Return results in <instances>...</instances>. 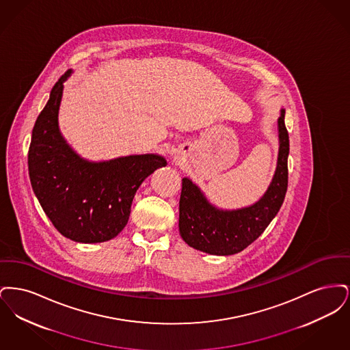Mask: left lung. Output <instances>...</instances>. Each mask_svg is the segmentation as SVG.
Instances as JSON below:
<instances>
[{
	"label": "left lung",
	"mask_w": 350,
	"mask_h": 350,
	"mask_svg": "<svg viewBox=\"0 0 350 350\" xmlns=\"http://www.w3.org/2000/svg\"><path fill=\"white\" fill-rule=\"evenodd\" d=\"M280 153L277 170L264 197L250 207L224 211L208 203L198 186L183 178L180 198V233L194 250L210 254L228 256L250 245L265 231L282 206L288 183V133L284 110L278 119Z\"/></svg>",
	"instance_id": "left-lung-1"
}]
</instances>
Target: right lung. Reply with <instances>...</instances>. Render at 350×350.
<instances>
[{"label":"right lung","mask_w":350,"mask_h":350,"mask_svg":"<svg viewBox=\"0 0 350 350\" xmlns=\"http://www.w3.org/2000/svg\"><path fill=\"white\" fill-rule=\"evenodd\" d=\"M64 73L35 122L29 148L33 193L53 227L77 243H102L116 237L130 217L133 196L157 167V154H135L89 163L76 154L59 131L57 114Z\"/></svg>","instance_id":"obj_1"}]
</instances>
